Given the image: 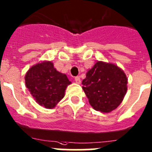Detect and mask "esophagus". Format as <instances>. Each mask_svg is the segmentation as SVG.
<instances>
[{
  "label": "esophagus",
  "mask_w": 152,
  "mask_h": 152,
  "mask_svg": "<svg viewBox=\"0 0 152 152\" xmlns=\"http://www.w3.org/2000/svg\"><path fill=\"white\" fill-rule=\"evenodd\" d=\"M75 81L77 84H80L81 83V79H80V77L79 76H76L75 77Z\"/></svg>",
  "instance_id": "34e87169"
}]
</instances>
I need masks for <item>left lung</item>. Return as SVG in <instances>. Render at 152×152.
I'll list each match as a JSON object with an SVG mask.
<instances>
[{
    "mask_svg": "<svg viewBox=\"0 0 152 152\" xmlns=\"http://www.w3.org/2000/svg\"><path fill=\"white\" fill-rule=\"evenodd\" d=\"M124 70L115 64L98 61L87 72L83 89L95 110L109 113L123 102L127 91Z\"/></svg>",
    "mask_w": 152,
    "mask_h": 152,
    "instance_id": "1",
    "label": "left lung"
}]
</instances>
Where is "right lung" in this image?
I'll return each instance as SVG.
<instances>
[{
  "label": "right lung",
  "instance_id": "1",
  "mask_svg": "<svg viewBox=\"0 0 152 152\" xmlns=\"http://www.w3.org/2000/svg\"><path fill=\"white\" fill-rule=\"evenodd\" d=\"M25 83L35 102L48 109L54 108L64 98L66 87L71 84L66 75L58 72L50 61L32 66L26 74Z\"/></svg>",
  "mask_w": 152,
  "mask_h": 152
}]
</instances>
